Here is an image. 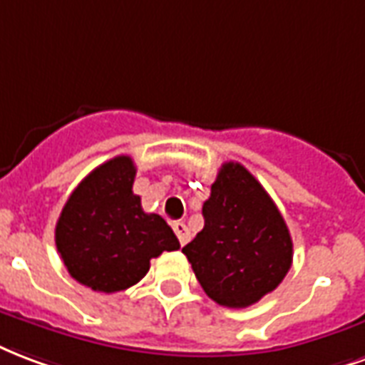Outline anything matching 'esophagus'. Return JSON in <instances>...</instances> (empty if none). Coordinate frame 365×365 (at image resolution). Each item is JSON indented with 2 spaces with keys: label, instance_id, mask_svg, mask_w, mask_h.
<instances>
[{
  "label": "esophagus",
  "instance_id": "34e87169",
  "mask_svg": "<svg viewBox=\"0 0 365 365\" xmlns=\"http://www.w3.org/2000/svg\"><path fill=\"white\" fill-rule=\"evenodd\" d=\"M173 231H175V235H177V238H179L180 246H185L188 240H190V231H188V227H186L185 223H175L173 225Z\"/></svg>",
  "mask_w": 365,
  "mask_h": 365
}]
</instances>
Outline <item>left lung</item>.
I'll return each mask as SVG.
<instances>
[{
  "label": "left lung",
  "mask_w": 365,
  "mask_h": 365,
  "mask_svg": "<svg viewBox=\"0 0 365 365\" xmlns=\"http://www.w3.org/2000/svg\"><path fill=\"white\" fill-rule=\"evenodd\" d=\"M204 229L182 248L213 302L248 308L292 264V238L275 202L245 165L227 161L204 202Z\"/></svg>",
  "instance_id": "8db88e82"
}]
</instances>
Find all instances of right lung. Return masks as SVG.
I'll list each match as a JSON object with an SVG mask.
<instances>
[{
    "mask_svg": "<svg viewBox=\"0 0 365 365\" xmlns=\"http://www.w3.org/2000/svg\"><path fill=\"white\" fill-rule=\"evenodd\" d=\"M136 167L117 155L84 177L56 225V246L73 279L98 292H119L146 275L150 259L180 245L165 219L142 210L133 192Z\"/></svg>",
    "mask_w": 365,
    "mask_h": 365,
    "instance_id": "obj_1",
    "label": "right lung"
}]
</instances>
